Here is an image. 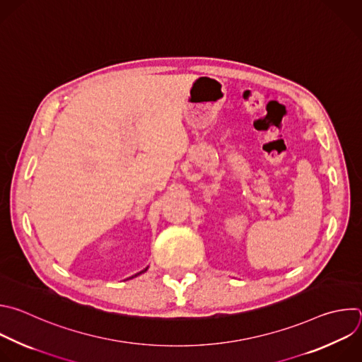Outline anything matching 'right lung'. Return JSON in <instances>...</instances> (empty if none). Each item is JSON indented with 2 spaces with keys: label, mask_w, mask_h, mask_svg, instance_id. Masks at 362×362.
<instances>
[{
  "label": "right lung",
  "mask_w": 362,
  "mask_h": 362,
  "mask_svg": "<svg viewBox=\"0 0 362 362\" xmlns=\"http://www.w3.org/2000/svg\"><path fill=\"white\" fill-rule=\"evenodd\" d=\"M147 269H148V267H147V268H144V269H142V271H139V272H136V274H135V275H132V276H129V278H135V276H138V275H141V274H144V272H146V271H147Z\"/></svg>",
  "instance_id": "right-lung-1"
}]
</instances>
